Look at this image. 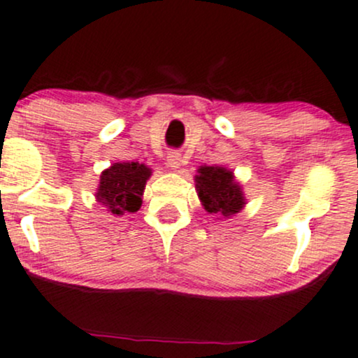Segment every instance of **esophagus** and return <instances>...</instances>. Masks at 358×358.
I'll use <instances>...</instances> for the list:
<instances>
[{
    "label": "esophagus",
    "instance_id": "obj_1",
    "mask_svg": "<svg viewBox=\"0 0 358 358\" xmlns=\"http://www.w3.org/2000/svg\"><path fill=\"white\" fill-rule=\"evenodd\" d=\"M167 164L174 171H179L180 166H182V155L179 152H171V154H167Z\"/></svg>",
    "mask_w": 358,
    "mask_h": 358
}]
</instances>
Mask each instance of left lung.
<instances>
[{
  "mask_svg": "<svg viewBox=\"0 0 358 358\" xmlns=\"http://www.w3.org/2000/svg\"><path fill=\"white\" fill-rule=\"evenodd\" d=\"M194 182L201 204L210 215L231 218L247 204L242 186L230 169L222 166H201Z\"/></svg>",
  "mask_w": 358,
  "mask_h": 358,
  "instance_id": "1",
  "label": "left lung"
}]
</instances>
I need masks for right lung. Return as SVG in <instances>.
Returning a JSON list of instances; mask_svg holds the SVG:
<instances>
[{"label":"right lung","mask_w":358,"mask_h":358,"mask_svg":"<svg viewBox=\"0 0 358 358\" xmlns=\"http://www.w3.org/2000/svg\"><path fill=\"white\" fill-rule=\"evenodd\" d=\"M152 169L138 162H115L99 176L96 201L115 216L135 213L142 206V196Z\"/></svg>","instance_id":"1"}]
</instances>
